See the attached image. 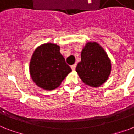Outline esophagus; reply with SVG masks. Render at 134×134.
Instances as JSON below:
<instances>
[{"mask_svg":"<svg viewBox=\"0 0 134 134\" xmlns=\"http://www.w3.org/2000/svg\"><path fill=\"white\" fill-rule=\"evenodd\" d=\"M76 65H71V69H72V70H73V71H74V70H75V69H76Z\"/></svg>","mask_w":134,"mask_h":134,"instance_id":"34e87169","label":"esophagus"}]
</instances>
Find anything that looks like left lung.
Here are the masks:
<instances>
[{"label":"left lung","instance_id":"obj_1","mask_svg":"<svg viewBox=\"0 0 134 134\" xmlns=\"http://www.w3.org/2000/svg\"><path fill=\"white\" fill-rule=\"evenodd\" d=\"M111 63L105 51L96 42H88L82 50L81 61L76 71L84 83L99 87L108 79Z\"/></svg>","mask_w":134,"mask_h":134}]
</instances>
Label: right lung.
Masks as SVG:
<instances>
[{
	"label": "right lung",
	"instance_id": "right-lung-1",
	"mask_svg": "<svg viewBox=\"0 0 134 134\" xmlns=\"http://www.w3.org/2000/svg\"><path fill=\"white\" fill-rule=\"evenodd\" d=\"M71 71L58 45L45 44L37 47L33 53L30 63V73L39 87L48 90L55 89Z\"/></svg>",
	"mask_w": 134,
	"mask_h": 134
}]
</instances>
